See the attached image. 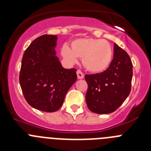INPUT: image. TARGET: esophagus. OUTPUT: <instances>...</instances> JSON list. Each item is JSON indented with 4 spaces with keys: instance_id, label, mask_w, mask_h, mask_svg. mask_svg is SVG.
I'll use <instances>...</instances> for the list:
<instances>
[{
    "instance_id": "esophagus-1",
    "label": "esophagus",
    "mask_w": 151,
    "mask_h": 151,
    "mask_svg": "<svg viewBox=\"0 0 151 151\" xmlns=\"http://www.w3.org/2000/svg\"><path fill=\"white\" fill-rule=\"evenodd\" d=\"M77 73V77H78V79H82V78H84V74L82 73V72L80 71V70H78V71L76 72Z\"/></svg>"
}]
</instances>
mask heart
Wrapping results in <instances>:
<instances>
[{"label": "heart", "instance_id": "obj_1", "mask_svg": "<svg viewBox=\"0 0 151 151\" xmlns=\"http://www.w3.org/2000/svg\"><path fill=\"white\" fill-rule=\"evenodd\" d=\"M113 54L111 45L98 38H77L72 41L71 48L64 45L61 49V56L68 63H76L80 57L84 66L94 73L106 70L111 63Z\"/></svg>", "mask_w": 151, "mask_h": 151}]
</instances>
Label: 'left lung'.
Masks as SVG:
<instances>
[{"label": "left lung", "instance_id": "1", "mask_svg": "<svg viewBox=\"0 0 151 151\" xmlns=\"http://www.w3.org/2000/svg\"><path fill=\"white\" fill-rule=\"evenodd\" d=\"M113 59L101 73L85 75L88 107L97 114H108L116 110L131 91L132 63L129 54L114 43Z\"/></svg>", "mask_w": 151, "mask_h": 151}]
</instances>
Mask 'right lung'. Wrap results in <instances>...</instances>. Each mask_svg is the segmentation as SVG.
Listing matches in <instances>:
<instances>
[{"mask_svg": "<svg viewBox=\"0 0 151 151\" xmlns=\"http://www.w3.org/2000/svg\"><path fill=\"white\" fill-rule=\"evenodd\" d=\"M57 36L45 35L30 44L23 54L19 83L31 106L52 113L63 104L77 79L76 69H65L57 57Z\"/></svg>", "mask_w": 151, "mask_h": 151, "instance_id": "1", "label": "right lung"}]
</instances>
